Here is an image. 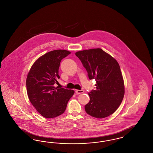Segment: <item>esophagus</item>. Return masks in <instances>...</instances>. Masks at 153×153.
I'll use <instances>...</instances> for the list:
<instances>
[{
	"instance_id": "obj_1",
	"label": "esophagus",
	"mask_w": 153,
	"mask_h": 153,
	"mask_svg": "<svg viewBox=\"0 0 153 153\" xmlns=\"http://www.w3.org/2000/svg\"><path fill=\"white\" fill-rule=\"evenodd\" d=\"M84 92V90H79V89H77V90L75 91V92H76V94L77 95H79V94H82Z\"/></svg>"
}]
</instances>
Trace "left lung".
I'll use <instances>...</instances> for the list:
<instances>
[{"instance_id": "8db88e82", "label": "left lung", "mask_w": 153, "mask_h": 153, "mask_svg": "<svg viewBox=\"0 0 153 153\" xmlns=\"http://www.w3.org/2000/svg\"><path fill=\"white\" fill-rule=\"evenodd\" d=\"M75 54L87 70L89 79L96 81V89L88 93L90 100L85 105L86 112L98 119L112 115L124 95L123 78L118 62L100 48L77 51Z\"/></svg>"}]
</instances>
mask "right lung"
<instances>
[{"label":"right lung","mask_w":153,"mask_h":153,"mask_svg":"<svg viewBox=\"0 0 153 153\" xmlns=\"http://www.w3.org/2000/svg\"><path fill=\"white\" fill-rule=\"evenodd\" d=\"M71 54L66 50L49 51L38 58L30 69L26 79L30 102L46 118L62 114L74 91L54 86L59 79L58 69L62 59Z\"/></svg>","instance_id":"1"}]
</instances>
